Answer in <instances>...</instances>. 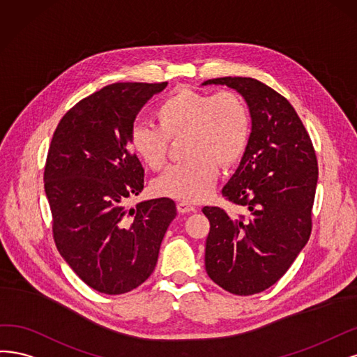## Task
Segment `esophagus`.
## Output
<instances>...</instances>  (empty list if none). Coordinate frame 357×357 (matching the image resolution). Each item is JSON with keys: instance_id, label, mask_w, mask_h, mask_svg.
<instances>
[{"instance_id": "obj_1", "label": "esophagus", "mask_w": 357, "mask_h": 357, "mask_svg": "<svg viewBox=\"0 0 357 357\" xmlns=\"http://www.w3.org/2000/svg\"><path fill=\"white\" fill-rule=\"evenodd\" d=\"M176 208H178V212H179V213H190V212H195V211H197V208H195L194 204H191V203H188V202H179V203L176 204Z\"/></svg>"}]
</instances>
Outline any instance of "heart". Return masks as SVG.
<instances>
[{
  "label": "heart",
  "mask_w": 357,
  "mask_h": 357,
  "mask_svg": "<svg viewBox=\"0 0 357 357\" xmlns=\"http://www.w3.org/2000/svg\"><path fill=\"white\" fill-rule=\"evenodd\" d=\"M158 126L136 124L130 133L135 154L154 170L167 160L169 139L185 135V162L170 166L153 190L158 195L202 202L212 194L221 166L234 165L245 154L250 135L248 108L233 91L209 95L190 89L175 91L157 108Z\"/></svg>",
  "instance_id": "b5f03b06"
}]
</instances>
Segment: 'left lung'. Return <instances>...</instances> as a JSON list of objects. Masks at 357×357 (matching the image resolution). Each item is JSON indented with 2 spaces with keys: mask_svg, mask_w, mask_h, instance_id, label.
<instances>
[{
  "mask_svg": "<svg viewBox=\"0 0 357 357\" xmlns=\"http://www.w3.org/2000/svg\"><path fill=\"white\" fill-rule=\"evenodd\" d=\"M227 86L245 99L252 129L246 151L222 188L248 215L233 216L204 206L211 222L204 266L209 278L236 295L273 286L292 266L312 233L317 160L294 107L255 78H212L202 86Z\"/></svg>",
  "mask_w": 357,
  "mask_h": 357,
  "instance_id": "left-lung-1",
  "label": "left lung"
}]
</instances>
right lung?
<instances>
[{
  "label": "right lung",
  "mask_w": 357,
  "mask_h": 357,
  "mask_svg": "<svg viewBox=\"0 0 357 357\" xmlns=\"http://www.w3.org/2000/svg\"><path fill=\"white\" fill-rule=\"evenodd\" d=\"M167 83H114L79 100L57 124L44 170L56 248L95 291L126 294L155 268L175 220L170 199L128 208L144 190L130 145L136 116Z\"/></svg>",
  "instance_id": "add662e5"
}]
</instances>
